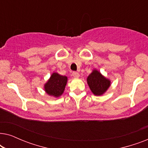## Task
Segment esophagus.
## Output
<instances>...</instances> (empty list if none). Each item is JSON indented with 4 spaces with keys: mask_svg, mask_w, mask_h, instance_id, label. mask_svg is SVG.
I'll use <instances>...</instances> for the list:
<instances>
[{
    "mask_svg": "<svg viewBox=\"0 0 148 148\" xmlns=\"http://www.w3.org/2000/svg\"><path fill=\"white\" fill-rule=\"evenodd\" d=\"M73 76L74 77H75V78H77V77H79V74L77 72H73Z\"/></svg>",
    "mask_w": 148,
    "mask_h": 148,
    "instance_id": "1",
    "label": "esophagus"
}]
</instances>
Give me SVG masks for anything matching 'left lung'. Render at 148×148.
<instances>
[{
  "label": "left lung",
  "instance_id": "1",
  "mask_svg": "<svg viewBox=\"0 0 148 148\" xmlns=\"http://www.w3.org/2000/svg\"><path fill=\"white\" fill-rule=\"evenodd\" d=\"M87 82L92 92L96 96L104 94L110 86V81L96 69L93 70L92 73L88 77Z\"/></svg>",
  "mask_w": 148,
  "mask_h": 148
}]
</instances>
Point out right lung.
<instances>
[{"label": "right lung", "instance_id": "add662e5", "mask_svg": "<svg viewBox=\"0 0 148 148\" xmlns=\"http://www.w3.org/2000/svg\"><path fill=\"white\" fill-rule=\"evenodd\" d=\"M67 77L60 75L57 73H53L49 79L44 85V90L49 96L59 97L63 94Z\"/></svg>", "mask_w": 148, "mask_h": 148}]
</instances>
